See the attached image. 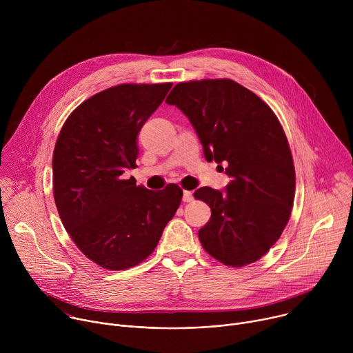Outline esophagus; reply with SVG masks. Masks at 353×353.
Returning <instances> with one entry per match:
<instances>
[{"label":"esophagus","mask_w":353,"mask_h":353,"mask_svg":"<svg viewBox=\"0 0 353 353\" xmlns=\"http://www.w3.org/2000/svg\"><path fill=\"white\" fill-rule=\"evenodd\" d=\"M192 198H194V196H192V192L184 190V192H183V201H184V203H191Z\"/></svg>","instance_id":"1"}]
</instances>
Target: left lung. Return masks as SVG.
<instances>
[{
    "mask_svg": "<svg viewBox=\"0 0 353 353\" xmlns=\"http://www.w3.org/2000/svg\"><path fill=\"white\" fill-rule=\"evenodd\" d=\"M166 103L188 117L205 159L223 163L232 179L225 192H194L211 208L210 222L198 232L201 244L228 267L260 260L281 237L294 199L292 152L278 117L232 79L180 82Z\"/></svg>",
    "mask_w": 353,
    "mask_h": 353,
    "instance_id": "left-lung-1",
    "label": "left lung"
}]
</instances>
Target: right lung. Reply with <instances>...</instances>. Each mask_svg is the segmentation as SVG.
Here are the masks:
<instances>
[{"mask_svg": "<svg viewBox=\"0 0 353 353\" xmlns=\"http://www.w3.org/2000/svg\"><path fill=\"white\" fill-rule=\"evenodd\" d=\"M172 83H121L86 99L64 123L53 154L61 222L97 265L121 271L154 253L183 196L176 184L152 191L124 180L138 158V132Z\"/></svg>", "mask_w": 353, "mask_h": 353, "instance_id": "obj_1", "label": "right lung"}]
</instances>
